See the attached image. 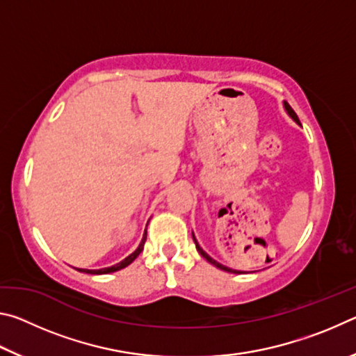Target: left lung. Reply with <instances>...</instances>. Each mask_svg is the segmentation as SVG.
<instances>
[{"label": "left lung", "instance_id": "obj_1", "mask_svg": "<svg viewBox=\"0 0 356 356\" xmlns=\"http://www.w3.org/2000/svg\"><path fill=\"white\" fill-rule=\"evenodd\" d=\"M284 110H286V113L289 114V116H291V118L295 120V122H297L298 125H301V124H300V120H298V118H297V114H295V111L292 110L291 106H289V104H286V102H284ZM193 240H195V245H196V250H197V252H200V254H201L204 259H206L207 262H210L212 265H215L216 268L225 270V272H229V273H242V272H238V270H232V268H229V267H226V265H222V264H220V262H216L215 259L210 257V256L207 254V252L201 248L200 243H197V240L195 238V234H193Z\"/></svg>", "mask_w": 356, "mask_h": 356}]
</instances>
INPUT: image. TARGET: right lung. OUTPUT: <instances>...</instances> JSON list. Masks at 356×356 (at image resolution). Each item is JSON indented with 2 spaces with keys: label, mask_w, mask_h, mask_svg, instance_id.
Instances as JSON below:
<instances>
[{
  "label": "right lung",
  "mask_w": 356,
  "mask_h": 356,
  "mask_svg": "<svg viewBox=\"0 0 356 356\" xmlns=\"http://www.w3.org/2000/svg\"><path fill=\"white\" fill-rule=\"evenodd\" d=\"M146 237H147V231H144L143 234V238L140 245H138V248L131 252L130 256H127L124 259V261H120L119 264H114L111 265V267H106V268H99V270H88V268H78V272H83V273H91V275H106V273H113V272H118V270H122L127 267V265H130L131 262L135 261V259L140 256V252L143 251L144 248V243H146Z\"/></svg>",
  "instance_id": "obj_1"
}]
</instances>
